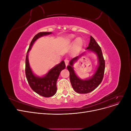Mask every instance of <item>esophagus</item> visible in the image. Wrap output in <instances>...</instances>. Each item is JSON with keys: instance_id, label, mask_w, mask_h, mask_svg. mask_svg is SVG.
<instances>
[{"instance_id": "34e87169", "label": "esophagus", "mask_w": 131, "mask_h": 131, "mask_svg": "<svg viewBox=\"0 0 131 131\" xmlns=\"http://www.w3.org/2000/svg\"><path fill=\"white\" fill-rule=\"evenodd\" d=\"M64 62H65L66 66H68V63H69V61L68 60V59H64Z\"/></svg>"}]
</instances>
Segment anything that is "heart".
<instances>
[{"label":"heart","mask_w":131,"mask_h":131,"mask_svg":"<svg viewBox=\"0 0 131 131\" xmlns=\"http://www.w3.org/2000/svg\"><path fill=\"white\" fill-rule=\"evenodd\" d=\"M74 38H75V36L74 35H70V36L68 37V39H67V42H70L73 40V39ZM82 43H83V41L81 38H77L76 40H75V47H74V52H78V51L81 49Z\"/></svg>","instance_id":"obj_1"}]
</instances>
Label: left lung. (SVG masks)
<instances>
[{
	"label": "left lung",
	"instance_id": "1",
	"mask_svg": "<svg viewBox=\"0 0 131 131\" xmlns=\"http://www.w3.org/2000/svg\"><path fill=\"white\" fill-rule=\"evenodd\" d=\"M86 52L71 59L67 69L70 73V81L73 89L78 93H88L96 89L103 78L105 69V61L103 56L101 48L92 37H90L89 46ZM87 52H93L97 55L98 65L94 74L89 78L81 79L76 75L74 70L73 64L81 56Z\"/></svg>",
	"mask_w": 131,
	"mask_h": 131
}]
</instances>
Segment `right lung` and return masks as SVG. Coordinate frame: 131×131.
I'll return each instance as SVG.
<instances>
[{
    "mask_svg": "<svg viewBox=\"0 0 131 131\" xmlns=\"http://www.w3.org/2000/svg\"><path fill=\"white\" fill-rule=\"evenodd\" d=\"M51 34H52V32H40L35 35L30 43L26 58L25 72L28 84L31 89L35 92L45 97H50L56 94L57 91L56 83L57 79L61 71L66 68L64 61H62L59 64L51 68L43 76L39 77L34 74L30 68L28 59V54L34 43L37 40L42 37Z\"/></svg>",
    "mask_w": 131,
    "mask_h": 131,
    "instance_id": "1",
    "label": "right lung"
}]
</instances>
